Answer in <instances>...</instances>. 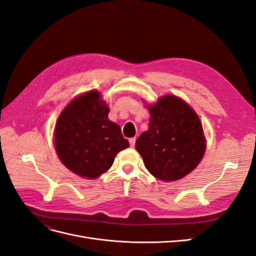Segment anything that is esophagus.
<instances>
[{
	"label": "esophagus",
	"instance_id": "obj_1",
	"mask_svg": "<svg viewBox=\"0 0 256 256\" xmlns=\"http://www.w3.org/2000/svg\"><path fill=\"white\" fill-rule=\"evenodd\" d=\"M136 138H129V144H130L131 147H134V145H136Z\"/></svg>",
	"mask_w": 256,
	"mask_h": 256
}]
</instances>
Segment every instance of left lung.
Here are the masks:
<instances>
[{
	"mask_svg": "<svg viewBox=\"0 0 256 256\" xmlns=\"http://www.w3.org/2000/svg\"><path fill=\"white\" fill-rule=\"evenodd\" d=\"M148 130L138 138L136 148L145 168L158 180L173 182L193 171L206 150L198 114L182 99L166 95L147 106Z\"/></svg>",
	"mask_w": 256,
	"mask_h": 256,
	"instance_id": "obj_1",
	"label": "left lung"
}]
</instances>
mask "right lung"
Segmentation results:
<instances>
[{"label": "right lung", "instance_id": "obj_1", "mask_svg": "<svg viewBox=\"0 0 256 256\" xmlns=\"http://www.w3.org/2000/svg\"><path fill=\"white\" fill-rule=\"evenodd\" d=\"M98 90H90L69 102L60 114L54 147L60 160L74 174L90 180L109 170L129 142L120 127L108 118L109 106Z\"/></svg>", "mask_w": 256, "mask_h": 256}]
</instances>
